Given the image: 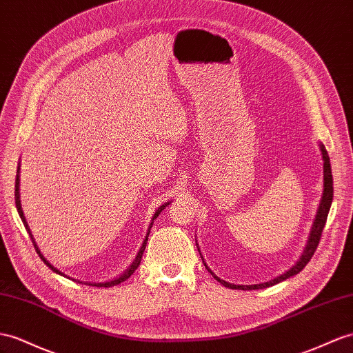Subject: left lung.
<instances>
[{
	"label": "left lung",
	"mask_w": 353,
	"mask_h": 353,
	"mask_svg": "<svg viewBox=\"0 0 353 353\" xmlns=\"http://www.w3.org/2000/svg\"><path fill=\"white\" fill-rule=\"evenodd\" d=\"M321 152H322V158H323V196H322V201H321V205H319V210H318V214H316V219H314V223L312 227V232H310V239H309V243H307L305 246V250L303 256L300 258V261L289 270L286 271L285 274L279 276L273 280H270V282H265V283H259V285H232V283H228L225 282V280L219 279L218 276H214L212 273V270L207 267L205 264V268L209 270V273H212V276L218 280V282L223 286H227L230 289H243V291H252V289H264V288H268V286H273L276 283H280L283 282V280L292 277L294 274H298L300 271L309 264V261L312 259V256L314 255L316 249H318V245L321 241V237H322V231H323V227L325 223H327V218H328V212H330V207H331V203H332V194H334V189H332V174H331V164H330V157L327 153V149H325L323 144H321Z\"/></svg>",
	"instance_id": "1"
}]
</instances>
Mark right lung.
Returning a JSON list of instances; mask_svg holds the SVG:
<instances>
[{
    "mask_svg": "<svg viewBox=\"0 0 353 353\" xmlns=\"http://www.w3.org/2000/svg\"><path fill=\"white\" fill-rule=\"evenodd\" d=\"M14 200H16V207H17V212H19V216H21V219H22V222H23V225H25V228H26V231L30 232V237H31V240H32V245H34V248H35V250H37V254H39V256L43 259V263L46 264L50 270H53L55 271L57 274H61V276H65V274H62L59 270H57L55 267H53L49 261L44 258L41 254H40V250H39V248H37V245H35V241H34V239H32V234H31V231H30V227H28V223H26V221H25V216H23V212H22V207H21V200H19V168H17V176H16V185H14ZM165 205H161L159 209H158V212L155 213V216H153V219H157V216L161 213V210L164 209ZM149 236V234H148ZM146 243H148V237H146V240H144V243H143V246H141V249H140V252H139V255L135 256V259H134V263H132V265L125 271V273L121 276V277H117V279H114V280H110V282H105V283H88V285H92V286H104V288H110V286H116V285H119V283H122V282H125L126 279H130L131 277V274L134 273L135 270L139 268V265H140V263H141V256H143V252H144V249H146ZM74 280V279H73ZM76 282H79V280H76ZM80 283V282H79Z\"/></svg>",
    "mask_w": 353,
    "mask_h": 353,
    "instance_id": "obj_1",
    "label": "right lung"
}]
</instances>
